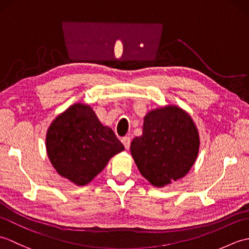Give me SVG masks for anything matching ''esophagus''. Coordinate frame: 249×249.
<instances>
[{"label": "esophagus", "mask_w": 249, "mask_h": 249, "mask_svg": "<svg viewBox=\"0 0 249 249\" xmlns=\"http://www.w3.org/2000/svg\"><path fill=\"white\" fill-rule=\"evenodd\" d=\"M130 142H131V140H130V137H123V138H122V143L124 144V146L126 147V149H129V146H130Z\"/></svg>", "instance_id": "obj_1"}]
</instances>
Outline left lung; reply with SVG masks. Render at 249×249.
<instances>
[{"instance_id":"obj_1","label":"left lung","mask_w":249,"mask_h":249,"mask_svg":"<svg viewBox=\"0 0 249 249\" xmlns=\"http://www.w3.org/2000/svg\"><path fill=\"white\" fill-rule=\"evenodd\" d=\"M199 134L189 114L177 106L150 111L142 136L131 142L130 152L140 173L162 187L183 178L196 161Z\"/></svg>"}]
</instances>
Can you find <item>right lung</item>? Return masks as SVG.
Wrapping results in <instances>:
<instances>
[{"instance_id":"add662e5","label":"right lung","mask_w":249,"mask_h":249,"mask_svg":"<svg viewBox=\"0 0 249 249\" xmlns=\"http://www.w3.org/2000/svg\"><path fill=\"white\" fill-rule=\"evenodd\" d=\"M46 146L56 172L81 186L124 150L113 130L100 123L93 109L83 104L72 105L52 122Z\"/></svg>"}]
</instances>
